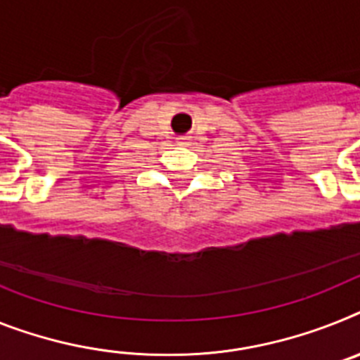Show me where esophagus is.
I'll use <instances>...</instances> for the list:
<instances>
[{
	"instance_id": "34e87169",
	"label": "esophagus",
	"mask_w": 360,
	"mask_h": 360,
	"mask_svg": "<svg viewBox=\"0 0 360 360\" xmlns=\"http://www.w3.org/2000/svg\"><path fill=\"white\" fill-rule=\"evenodd\" d=\"M177 144H179V146H188L190 139L188 137H179V139H177Z\"/></svg>"
}]
</instances>
